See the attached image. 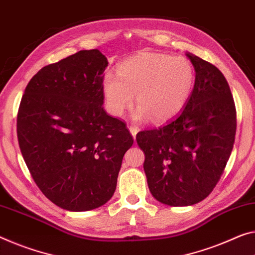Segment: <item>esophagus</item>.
I'll return each mask as SVG.
<instances>
[{"label": "esophagus", "mask_w": 255, "mask_h": 255, "mask_svg": "<svg viewBox=\"0 0 255 255\" xmlns=\"http://www.w3.org/2000/svg\"><path fill=\"white\" fill-rule=\"evenodd\" d=\"M128 130H130V133L132 134L133 139H135V135H136V133H138L139 128H136V127H134V125H130V127H128Z\"/></svg>", "instance_id": "obj_1"}]
</instances>
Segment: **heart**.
Listing matches in <instances>:
<instances>
[{
    "label": "heart",
    "instance_id": "obj_1",
    "mask_svg": "<svg viewBox=\"0 0 255 255\" xmlns=\"http://www.w3.org/2000/svg\"><path fill=\"white\" fill-rule=\"evenodd\" d=\"M103 78V95L109 114L121 116L138 104L133 119L164 122L185 107L194 90L196 73L185 57L163 53H141L119 65Z\"/></svg>",
    "mask_w": 255,
    "mask_h": 255
}]
</instances>
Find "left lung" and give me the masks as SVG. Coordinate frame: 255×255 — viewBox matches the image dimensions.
Here are the masks:
<instances>
[{"label":"left lung","mask_w":255,"mask_h":255,"mask_svg":"<svg viewBox=\"0 0 255 255\" xmlns=\"http://www.w3.org/2000/svg\"><path fill=\"white\" fill-rule=\"evenodd\" d=\"M186 56L196 73L188 103L166 124L136 134L150 193L170 206L194 205L212 193L236 134V108L223 74L193 53Z\"/></svg>","instance_id":"left-lung-1"}]
</instances>
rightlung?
<instances>
[{
	"label": "right lung",
	"instance_id": "right-lung-1",
	"mask_svg": "<svg viewBox=\"0 0 255 255\" xmlns=\"http://www.w3.org/2000/svg\"><path fill=\"white\" fill-rule=\"evenodd\" d=\"M99 50L43 67L27 84L17 117L22 157L41 191L61 209H97L114 195L133 138L105 112Z\"/></svg>",
	"mask_w": 255,
	"mask_h": 255
}]
</instances>
